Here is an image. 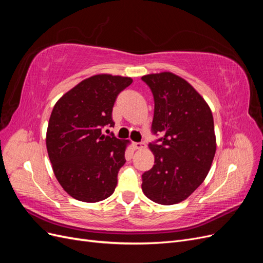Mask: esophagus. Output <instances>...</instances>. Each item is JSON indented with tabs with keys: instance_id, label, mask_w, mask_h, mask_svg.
I'll list each match as a JSON object with an SVG mask.
<instances>
[{
	"instance_id": "1",
	"label": "esophagus",
	"mask_w": 263,
	"mask_h": 263,
	"mask_svg": "<svg viewBox=\"0 0 263 263\" xmlns=\"http://www.w3.org/2000/svg\"><path fill=\"white\" fill-rule=\"evenodd\" d=\"M134 148L135 149H145L146 144L145 142H134Z\"/></svg>"
}]
</instances>
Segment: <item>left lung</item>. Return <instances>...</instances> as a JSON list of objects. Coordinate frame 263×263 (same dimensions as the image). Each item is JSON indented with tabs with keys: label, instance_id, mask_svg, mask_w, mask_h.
Masks as SVG:
<instances>
[{
	"label": "left lung",
	"instance_id": "8db88e82",
	"mask_svg": "<svg viewBox=\"0 0 263 263\" xmlns=\"http://www.w3.org/2000/svg\"><path fill=\"white\" fill-rule=\"evenodd\" d=\"M141 79L154 94L151 130L163 135L161 145L149 144L155 164L142 174V192L155 203L178 204L202 184L212 166L216 153L212 110L192 85L169 71Z\"/></svg>",
	"mask_w": 263,
	"mask_h": 263
}]
</instances>
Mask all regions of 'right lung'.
<instances>
[{"mask_svg": "<svg viewBox=\"0 0 263 263\" xmlns=\"http://www.w3.org/2000/svg\"><path fill=\"white\" fill-rule=\"evenodd\" d=\"M132 82L129 77L95 74L63 94L52 108L47 151L55 179L78 201L97 203L114 193L129 140L105 136L102 127L114 126L115 100Z\"/></svg>", "mask_w": 263, "mask_h": 263, "instance_id": "1", "label": "right lung"}]
</instances>
